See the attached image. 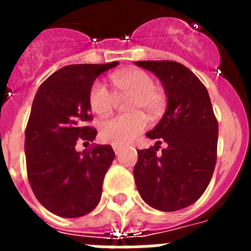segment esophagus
I'll use <instances>...</instances> for the list:
<instances>
[{"instance_id":"obj_1","label":"esophagus","mask_w":251,"mask_h":251,"mask_svg":"<svg viewBox=\"0 0 251 251\" xmlns=\"http://www.w3.org/2000/svg\"><path fill=\"white\" fill-rule=\"evenodd\" d=\"M113 150H114L115 154H119L122 152V147H119V146H113Z\"/></svg>"}]
</instances>
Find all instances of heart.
<instances>
[{"mask_svg": "<svg viewBox=\"0 0 251 251\" xmlns=\"http://www.w3.org/2000/svg\"><path fill=\"white\" fill-rule=\"evenodd\" d=\"M115 89L122 95L130 98L127 112L122 117L106 119L99 124L100 138L113 146H126L136 138L147 127L148 117H156L165 106V94L154 88V80L143 70H127L110 75ZM115 97L109 88L100 80L93 83L89 92V105L93 113L105 117L113 110Z\"/></svg>", "mask_w": 251, "mask_h": 251, "instance_id": "heart-1", "label": "heart"}]
</instances>
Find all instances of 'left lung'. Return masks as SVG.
<instances>
[{
	"label": "left lung",
	"mask_w": 251,
	"mask_h": 251,
	"mask_svg": "<svg viewBox=\"0 0 251 251\" xmlns=\"http://www.w3.org/2000/svg\"><path fill=\"white\" fill-rule=\"evenodd\" d=\"M161 80L167 108L146 136L154 147L138 151L133 175L142 200L159 211H177L196 202L210 183L216 163L219 126L207 89L182 64L136 61ZM168 147L158 156L156 146Z\"/></svg>",
	"instance_id": "left-lung-1"
}]
</instances>
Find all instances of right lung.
<instances>
[{"instance_id": "obj_1", "label": "right lung", "mask_w": 251, "mask_h": 251, "mask_svg": "<svg viewBox=\"0 0 251 251\" xmlns=\"http://www.w3.org/2000/svg\"><path fill=\"white\" fill-rule=\"evenodd\" d=\"M77 64L44 81L31 106L25 133L27 177L39 202L61 217H80L100 201L101 186L115 154L109 145L77 152L79 138L93 142L89 92L95 79L118 65Z\"/></svg>"}]
</instances>
